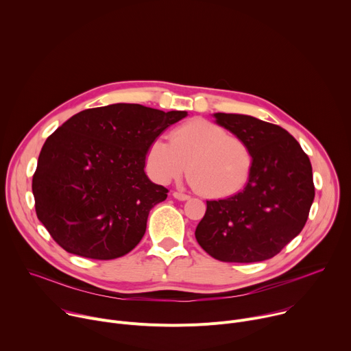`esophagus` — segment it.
Returning <instances> with one entry per match:
<instances>
[{
	"label": "esophagus",
	"instance_id": "obj_1",
	"mask_svg": "<svg viewBox=\"0 0 351 351\" xmlns=\"http://www.w3.org/2000/svg\"><path fill=\"white\" fill-rule=\"evenodd\" d=\"M173 197L176 199H180V202H186V199L190 198L189 194H184V193H180V191H173Z\"/></svg>",
	"mask_w": 351,
	"mask_h": 351
}]
</instances>
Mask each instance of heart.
<instances>
[{
    "mask_svg": "<svg viewBox=\"0 0 351 351\" xmlns=\"http://www.w3.org/2000/svg\"><path fill=\"white\" fill-rule=\"evenodd\" d=\"M252 148L236 134L207 119H193L169 133V143L156 137L145 149V168L167 184L187 168L191 186L207 198L237 193L253 169Z\"/></svg>",
    "mask_w": 351,
    "mask_h": 351,
    "instance_id": "heart-1",
    "label": "heart"
}]
</instances>
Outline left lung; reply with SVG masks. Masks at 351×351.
I'll use <instances>...</instances> for the list:
<instances>
[{
    "label": "left lung",
    "instance_id": "8db88e82",
    "mask_svg": "<svg viewBox=\"0 0 351 351\" xmlns=\"http://www.w3.org/2000/svg\"><path fill=\"white\" fill-rule=\"evenodd\" d=\"M217 123L245 140L253 169L244 189L207 202L195 239L215 260H269L303 230L315 187L308 156L283 128L239 114H214Z\"/></svg>",
    "mask_w": 351,
    "mask_h": 351
}]
</instances>
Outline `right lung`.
I'll list each match as a JSON object with an SVG mask.
<instances>
[{
    "label": "right lung",
    "mask_w": 351,
    "mask_h": 351,
    "mask_svg": "<svg viewBox=\"0 0 351 351\" xmlns=\"http://www.w3.org/2000/svg\"><path fill=\"white\" fill-rule=\"evenodd\" d=\"M187 115L140 104L84 110L45 140L32 190L36 214L71 254L119 258L140 243L168 189L144 172L153 138Z\"/></svg>",
    "instance_id": "add662e5"
}]
</instances>
